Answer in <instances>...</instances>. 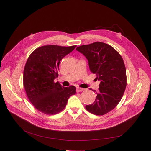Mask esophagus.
Returning a JSON list of instances; mask_svg holds the SVG:
<instances>
[{
  "instance_id": "34e87169",
  "label": "esophagus",
  "mask_w": 151,
  "mask_h": 151,
  "mask_svg": "<svg viewBox=\"0 0 151 151\" xmlns=\"http://www.w3.org/2000/svg\"><path fill=\"white\" fill-rule=\"evenodd\" d=\"M84 89L81 88H76V92H81V91H84Z\"/></svg>"
}]
</instances>
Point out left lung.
Wrapping results in <instances>:
<instances>
[{
	"mask_svg": "<svg viewBox=\"0 0 151 151\" xmlns=\"http://www.w3.org/2000/svg\"><path fill=\"white\" fill-rule=\"evenodd\" d=\"M76 51L88 59L90 71L100 81L99 91L92 104L86 105L89 112L104 115L113 110L121 101L127 85L126 69L121 55L110 45L95 42L78 47Z\"/></svg>",
	"mask_w": 151,
	"mask_h": 151,
	"instance_id": "left-lung-1",
	"label": "left lung"
}]
</instances>
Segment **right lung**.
Segmentation results:
<instances>
[{
	"label": "right lung",
	"mask_w": 151,
	"mask_h": 151,
	"mask_svg": "<svg viewBox=\"0 0 151 151\" xmlns=\"http://www.w3.org/2000/svg\"><path fill=\"white\" fill-rule=\"evenodd\" d=\"M76 47L43 46L29 57L24 70L23 84L29 100L39 111L57 114L65 108L70 97L76 93V87L65 88L54 81L58 76L60 60Z\"/></svg>",
	"instance_id": "right-lung-1"
}]
</instances>
